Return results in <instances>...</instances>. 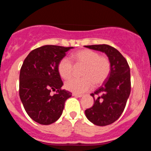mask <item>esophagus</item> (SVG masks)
<instances>
[{"label": "esophagus", "mask_w": 151, "mask_h": 151, "mask_svg": "<svg viewBox=\"0 0 151 151\" xmlns=\"http://www.w3.org/2000/svg\"><path fill=\"white\" fill-rule=\"evenodd\" d=\"M72 96H75V97H79V98H80V97H81V96H82V94H78V93H72Z\"/></svg>", "instance_id": "obj_1"}]
</instances>
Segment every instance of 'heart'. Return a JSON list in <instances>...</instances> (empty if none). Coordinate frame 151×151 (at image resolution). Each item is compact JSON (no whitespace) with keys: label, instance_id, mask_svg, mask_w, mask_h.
Here are the masks:
<instances>
[{"label":"heart","instance_id":"b5f03b06","mask_svg":"<svg viewBox=\"0 0 151 151\" xmlns=\"http://www.w3.org/2000/svg\"><path fill=\"white\" fill-rule=\"evenodd\" d=\"M77 67L83 66L82 78H72L65 82V88L75 93L89 91L93 84L100 85L106 80L111 72L109 58L91 50H81L72 55ZM74 66L68 58H64L58 64V72L63 79H69L73 73Z\"/></svg>","mask_w":151,"mask_h":151}]
</instances>
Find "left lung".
<instances>
[{"label":"left lung","instance_id":"obj_1","mask_svg":"<svg viewBox=\"0 0 151 151\" xmlns=\"http://www.w3.org/2000/svg\"><path fill=\"white\" fill-rule=\"evenodd\" d=\"M105 53L111 62V72L101 86L91 93L93 105L85 111L88 120L99 126L109 125L120 117L131 92V74L126 60L108 45L84 46ZM96 97L94 98V96Z\"/></svg>","mask_w":151,"mask_h":151}]
</instances>
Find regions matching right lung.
Wrapping results in <instances>:
<instances>
[{"label":"right lung","instance_id":"right-lung-1","mask_svg":"<svg viewBox=\"0 0 151 151\" xmlns=\"http://www.w3.org/2000/svg\"><path fill=\"white\" fill-rule=\"evenodd\" d=\"M73 47L44 45L31 51L20 72L19 94L25 111L32 120L49 125L61 116L65 101L72 93L62 89L58 64ZM55 91V95L50 93Z\"/></svg>","mask_w":151,"mask_h":151}]
</instances>
